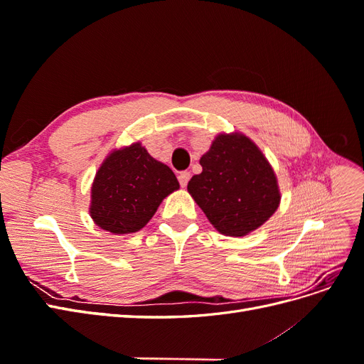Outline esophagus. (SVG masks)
I'll use <instances>...</instances> for the list:
<instances>
[{
    "label": "esophagus",
    "instance_id": "1",
    "mask_svg": "<svg viewBox=\"0 0 364 364\" xmlns=\"http://www.w3.org/2000/svg\"><path fill=\"white\" fill-rule=\"evenodd\" d=\"M179 183H181V186H185L188 185V181H190V171H182V173H179Z\"/></svg>",
    "mask_w": 364,
    "mask_h": 364
}]
</instances>
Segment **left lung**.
<instances>
[{"label": "left lung", "instance_id": "left-lung-1", "mask_svg": "<svg viewBox=\"0 0 364 364\" xmlns=\"http://www.w3.org/2000/svg\"><path fill=\"white\" fill-rule=\"evenodd\" d=\"M188 193L220 234L245 237L281 203L277 174L259 147L240 132L218 134L200 158Z\"/></svg>", "mask_w": 364, "mask_h": 364}]
</instances>
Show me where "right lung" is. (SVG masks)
I'll list each match as a JSON object with an SVG mask.
<instances>
[{
	"mask_svg": "<svg viewBox=\"0 0 364 364\" xmlns=\"http://www.w3.org/2000/svg\"><path fill=\"white\" fill-rule=\"evenodd\" d=\"M176 190L179 182L168 165L150 156L141 142H134L114 149L98 167L91 186L90 215L107 232L134 234Z\"/></svg>",
	"mask_w": 364,
	"mask_h": 364,
	"instance_id": "1",
	"label": "right lung"
}]
</instances>
